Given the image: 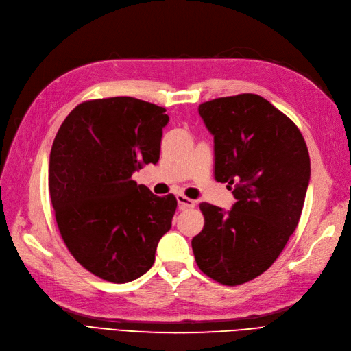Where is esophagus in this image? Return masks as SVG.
Returning <instances> with one entry per match:
<instances>
[{"instance_id": "34e87169", "label": "esophagus", "mask_w": 351, "mask_h": 351, "mask_svg": "<svg viewBox=\"0 0 351 351\" xmlns=\"http://www.w3.org/2000/svg\"><path fill=\"white\" fill-rule=\"evenodd\" d=\"M176 201H178V204H179V208H180V210L194 208V207H195V201L188 198V197H185V195H182V194L176 195Z\"/></svg>"}]
</instances>
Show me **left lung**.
<instances>
[{
  "instance_id": "obj_1",
  "label": "left lung",
  "mask_w": 351,
  "mask_h": 351,
  "mask_svg": "<svg viewBox=\"0 0 351 351\" xmlns=\"http://www.w3.org/2000/svg\"><path fill=\"white\" fill-rule=\"evenodd\" d=\"M198 112L214 137V176L236 202L229 211L199 204L206 223L192 251L210 278L243 285L273 265L298 228L311 179L308 147L295 122L258 95L204 101Z\"/></svg>"
}]
</instances>
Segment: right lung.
Segmentation results:
<instances>
[{"instance_id":"1","label":"right lung","mask_w":351,"mask_h":351,"mask_svg":"<svg viewBox=\"0 0 351 351\" xmlns=\"http://www.w3.org/2000/svg\"><path fill=\"white\" fill-rule=\"evenodd\" d=\"M166 109L135 97L75 106L49 156V194L64 243L90 273L110 282L141 277L169 232L176 198L131 179L159 162Z\"/></svg>"}]
</instances>
